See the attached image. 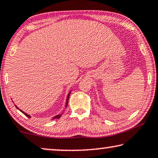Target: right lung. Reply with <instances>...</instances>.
Returning <instances> with one entry per match:
<instances>
[{
	"instance_id": "1",
	"label": "right lung",
	"mask_w": 158,
	"mask_h": 158,
	"mask_svg": "<svg viewBox=\"0 0 158 158\" xmlns=\"http://www.w3.org/2000/svg\"><path fill=\"white\" fill-rule=\"evenodd\" d=\"M70 93H71V92H70L69 93V94H68V96H67V98H66V106H67V105H68V101H69V95H70ZM15 107H16V108L18 109V110H19V107H18V106H15ZM20 110V111H21V112L22 113H23V114H25L26 117H28V118H30V117H31V116H30V115H29V114H26V113H25V112H23V111H22V110ZM61 117V114H58V115H56V116H55V117H53V118H52V119H59V118H60V117Z\"/></svg>"
}]
</instances>
